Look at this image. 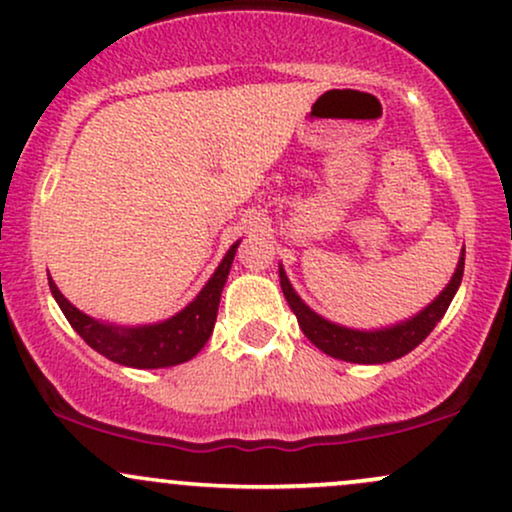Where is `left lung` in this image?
<instances>
[{
  "mask_svg": "<svg viewBox=\"0 0 512 512\" xmlns=\"http://www.w3.org/2000/svg\"><path fill=\"white\" fill-rule=\"evenodd\" d=\"M462 270H465V254L460 256L458 268H455L453 280L448 282V287L436 297L434 304H429L422 314H417L410 321L398 323V326L386 328V330H350L340 328L335 323L326 321L306 306L302 299L297 297V292L292 290L290 280H287L285 270L280 268V285L285 292L287 304L292 306L294 316H297L299 328L304 330V335L309 338L318 350H323L330 357L345 359V362L354 364H383L393 362V359L405 357L407 352H412L414 347L422 342L431 330L436 328V323L441 321L443 314L448 311L450 302H453L455 292H458Z\"/></svg>",
  "mask_w": 512,
  "mask_h": 512,
  "instance_id": "8db88e82",
  "label": "left lung"
}]
</instances>
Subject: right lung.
Here are the masks:
<instances>
[{
	"mask_svg": "<svg viewBox=\"0 0 512 512\" xmlns=\"http://www.w3.org/2000/svg\"><path fill=\"white\" fill-rule=\"evenodd\" d=\"M237 246L239 244H234L232 249L227 251L218 270L213 273V278L208 280V285L203 287L194 302L186 306L184 311H179L177 316L167 318V321L162 323H155V326H105V323L93 321L90 316L81 314L76 306L66 302L64 294L57 290L52 278L50 290L54 294V299H57L59 309L64 311L66 321L71 323V328H74L95 352H100L102 357L124 366H134V369H162V366L189 362V359L196 357V354L201 352V347L208 342L210 333H213L215 318H218L220 294L222 287H225L227 273H230L232 268Z\"/></svg>",
	"mask_w": 512,
	"mask_h": 512,
	"instance_id": "1",
	"label": "right lung"
}]
</instances>
